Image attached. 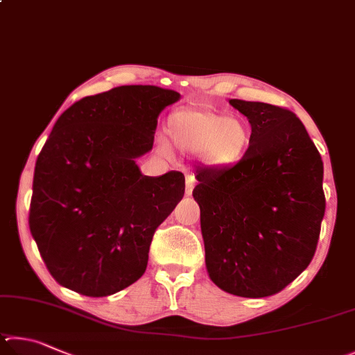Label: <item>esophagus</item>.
Here are the masks:
<instances>
[{
  "label": "esophagus",
  "mask_w": 355,
  "mask_h": 355,
  "mask_svg": "<svg viewBox=\"0 0 355 355\" xmlns=\"http://www.w3.org/2000/svg\"><path fill=\"white\" fill-rule=\"evenodd\" d=\"M195 185H196V179H195L193 174H187V178H185V195L191 196V193H193Z\"/></svg>",
  "instance_id": "1"
}]
</instances>
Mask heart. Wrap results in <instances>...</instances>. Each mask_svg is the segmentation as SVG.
Returning <instances> with one entry per match:
<instances>
[{"label": "heart", "instance_id": "1", "mask_svg": "<svg viewBox=\"0 0 355 355\" xmlns=\"http://www.w3.org/2000/svg\"><path fill=\"white\" fill-rule=\"evenodd\" d=\"M166 134L179 151L200 154L204 165L226 170L237 165L250 148L251 134L239 118L204 109L174 110L166 120ZM160 146L166 149L162 140Z\"/></svg>", "mask_w": 355, "mask_h": 355}]
</instances>
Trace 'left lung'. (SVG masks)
Here are the masks:
<instances>
[{"mask_svg":"<svg viewBox=\"0 0 355 355\" xmlns=\"http://www.w3.org/2000/svg\"><path fill=\"white\" fill-rule=\"evenodd\" d=\"M251 124L250 148L226 170H196L206 268L241 297L276 295L312 262L326 200L322 160L293 112L229 99Z\"/></svg>","mask_w":355,"mask_h":355,"instance_id":"1","label":"left lung"}]
</instances>
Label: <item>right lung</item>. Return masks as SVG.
Segmentation results:
<instances>
[{
    "instance_id": "right-lung-1",
    "label": "right lung",
    "mask_w": 355,
    "mask_h": 355,
    "mask_svg": "<svg viewBox=\"0 0 355 355\" xmlns=\"http://www.w3.org/2000/svg\"><path fill=\"white\" fill-rule=\"evenodd\" d=\"M155 85H121L62 114L35 162L29 229L62 287L101 297L143 276L153 235L185 191L179 171L141 174L157 118L179 101Z\"/></svg>"
}]
</instances>
